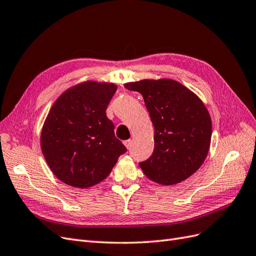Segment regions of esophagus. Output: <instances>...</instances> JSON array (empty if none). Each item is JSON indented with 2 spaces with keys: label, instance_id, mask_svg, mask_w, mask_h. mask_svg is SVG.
<instances>
[{
  "label": "esophagus",
  "instance_id": "1",
  "mask_svg": "<svg viewBox=\"0 0 256 256\" xmlns=\"http://www.w3.org/2000/svg\"><path fill=\"white\" fill-rule=\"evenodd\" d=\"M123 144H124V146H126V149H130L132 144H133V140H132V139L126 140V142H123Z\"/></svg>",
  "mask_w": 256,
  "mask_h": 256
}]
</instances>
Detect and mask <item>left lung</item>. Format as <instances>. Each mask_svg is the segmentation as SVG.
<instances>
[{"label": "left lung", "instance_id": "left-lung-1", "mask_svg": "<svg viewBox=\"0 0 256 256\" xmlns=\"http://www.w3.org/2000/svg\"><path fill=\"white\" fill-rule=\"evenodd\" d=\"M142 94L154 126V151L139 162L148 178L162 185L183 182L208 156L212 119L201 98L170 78L142 80L124 84Z\"/></svg>", "mask_w": 256, "mask_h": 256}]
</instances>
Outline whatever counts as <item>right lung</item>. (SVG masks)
I'll use <instances>...</instances> for the list:
<instances>
[{
    "label": "right lung",
    "mask_w": 256,
    "mask_h": 256,
    "mask_svg": "<svg viewBox=\"0 0 256 256\" xmlns=\"http://www.w3.org/2000/svg\"><path fill=\"white\" fill-rule=\"evenodd\" d=\"M116 90L112 83L83 82L64 92L51 107L40 146L48 166L62 183L94 186L126 152L105 112Z\"/></svg>",
    "instance_id": "1"
}]
</instances>
